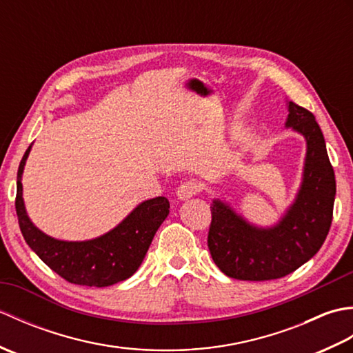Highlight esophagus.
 Instances as JSON below:
<instances>
[{"mask_svg": "<svg viewBox=\"0 0 353 353\" xmlns=\"http://www.w3.org/2000/svg\"><path fill=\"white\" fill-rule=\"evenodd\" d=\"M199 191H200L199 183L196 181H188L179 186L176 191V196L179 200H188V199L196 196Z\"/></svg>", "mask_w": 353, "mask_h": 353, "instance_id": "34e87169", "label": "esophagus"}]
</instances>
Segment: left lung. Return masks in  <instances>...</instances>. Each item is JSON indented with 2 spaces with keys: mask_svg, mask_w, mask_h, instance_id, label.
I'll use <instances>...</instances> for the list:
<instances>
[{
  "mask_svg": "<svg viewBox=\"0 0 353 353\" xmlns=\"http://www.w3.org/2000/svg\"><path fill=\"white\" fill-rule=\"evenodd\" d=\"M285 127L306 142L302 182L292 203L270 228L256 226L228 201L214 199L208 247L221 272L239 281L279 279L308 262L332 223L335 174L323 133L310 110L287 100Z\"/></svg>",
  "mask_w": 353,
  "mask_h": 353,
  "instance_id": "8db88e82",
  "label": "left lung"
}]
</instances>
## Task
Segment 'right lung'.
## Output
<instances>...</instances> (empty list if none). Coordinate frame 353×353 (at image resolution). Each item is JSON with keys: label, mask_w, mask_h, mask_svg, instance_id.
Instances as JSON below:
<instances>
[{"label": "right lung", "mask_w": 353, "mask_h": 353, "mask_svg": "<svg viewBox=\"0 0 353 353\" xmlns=\"http://www.w3.org/2000/svg\"><path fill=\"white\" fill-rule=\"evenodd\" d=\"M30 150L32 145L19 163L14 201L22 236L30 249L71 283L100 288L129 279L142 264L156 230L170 214V201L165 197L142 201L114 229L86 241L52 238L30 220L22 199V172Z\"/></svg>", "instance_id": "right-lung-1"}]
</instances>
